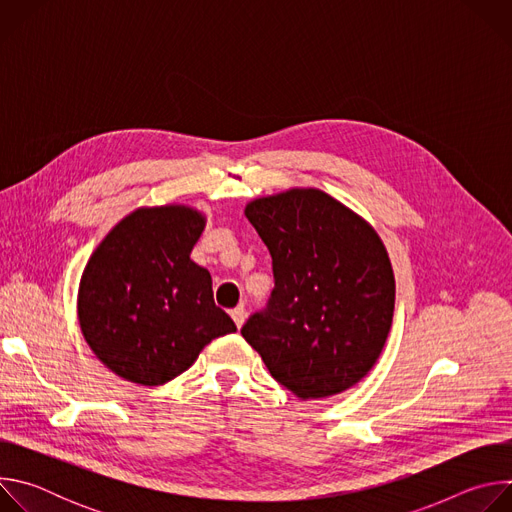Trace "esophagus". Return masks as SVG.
Here are the masks:
<instances>
[{
	"instance_id": "obj_1",
	"label": "esophagus",
	"mask_w": 512,
	"mask_h": 512,
	"mask_svg": "<svg viewBox=\"0 0 512 512\" xmlns=\"http://www.w3.org/2000/svg\"><path fill=\"white\" fill-rule=\"evenodd\" d=\"M231 318L235 320V324H237V328H241L243 324H245V318H247V312H245V308H235V310H231Z\"/></svg>"
}]
</instances>
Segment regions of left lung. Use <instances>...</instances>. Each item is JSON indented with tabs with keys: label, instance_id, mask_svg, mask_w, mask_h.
<instances>
[{
	"label": "left lung",
	"instance_id": "left-lung-1",
	"mask_svg": "<svg viewBox=\"0 0 512 512\" xmlns=\"http://www.w3.org/2000/svg\"><path fill=\"white\" fill-rule=\"evenodd\" d=\"M245 216L271 253L275 287L243 338L302 401L354 387L393 324L395 273L379 233L320 188L259 196Z\"/></svg>",
	"mask_w": 512,
	"mask_h": 512
}]
</instances>
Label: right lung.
<instances>
[{
    "label": "right lung",
    "instance_id": "right-lung-1",
    "mask_svg": "<svg viewBox=\"0 0 512 512\" xmlns=\"http://www.w3.org/2000/svg\"><path fill=\"white\" fill-rule=\"evenodd\" d=\"M206 216L188 204L139 206L105 235L81 275L77 314L95 356L117 377L160 387L202 348L237 332L190 253Z\"/></svg>",
    "mask_w": 512,
    "mask_h": 512
}]
</instances>
